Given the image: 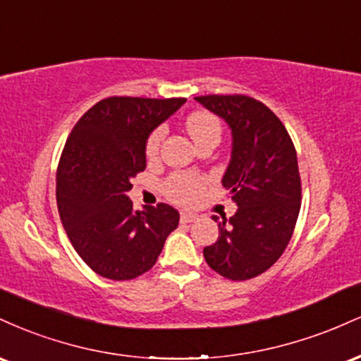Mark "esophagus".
Masks as SVG:
<instances>
[{"instance_id": "1", "label": "esophagus", "mask_w": 361, "mask_h": 361, "mask_svg": "<svg viewBox=\"0 0 361 361\" xmlns=\"http://www.w3.org/2000/svg\"><path fill=\"white\" fill-rule=\"evenodd\" d=\"M197 219H198L197 214L185 212V210L180 214V221H181V222H193V221H197Z\"/></svg>"}]
</instances>
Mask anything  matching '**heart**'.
<instances>
[{
    "label": "heart",
    "mask_w": 361,
    "mask_h": 361,
    "mask_svg": "<svg viewBox=\"0 0 361 361\" xmlns=\"http://www.w3.org/2000/svg\"><path fill=\"white\" fill-rule=\"evenodd\" d=\"M186 130L192 135V139L197 142L198 139L204 137L209 132H221L219 120L214 115L207 114V111H195L188 115L186 118ZM164 137V127H156L154 130L149 134L146 140V156L154 157L159 152L161 142ZM205 186V178L197 175V173L190 171H178L169 175L163 183V192L169 200L176 202V204L188 205L193 204L198 197H200L202 190Z\"/></svg>",
    "instance_id": "1"
}]
</instances>
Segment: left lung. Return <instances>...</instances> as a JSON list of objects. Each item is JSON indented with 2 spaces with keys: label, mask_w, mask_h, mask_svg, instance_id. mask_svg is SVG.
I'll list each match as a JSON object with an SVG mask.
<instances>
[{
  "label": "left lung",
  "mask_w": 361,
  "mask_h": 361,
  "mask_svg": "<svg viewBox=\"0 0 361 361\" xmlns=\"http://www.w3.org/2000/svg\"><path fill=\"white\" fill-rule=\"evenodd\" d=\"M229 123L233 156L222 178L238 210L219 224V239L204 250L209 267L243 281L271 268L288 246L300 212L297 152L281 120L246 94L195 98Z\"/></svg>",
  "instance_id": "8db88e82"
}]
</instances>
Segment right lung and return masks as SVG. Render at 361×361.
Instances as JSON below:
<instances>
[{"label": "right lung", "mask_w": 361, "mask_h": 361, "mask_svg": "<svg viewBox=\"0 0 361 361\" xmlns=\"http://www.w3.org/2000/svg\"><path fill=\"white\" fill-rule=\"evenodd\" d=\"M186 98L110 97L94 103L73 127L56 175L66 234L81 259L110 280H132L154 267L178 227L171 205L134 212L127 192L146 169V140Z\"/></svg>", "instance_id": "add662e5"}]
</instances>
